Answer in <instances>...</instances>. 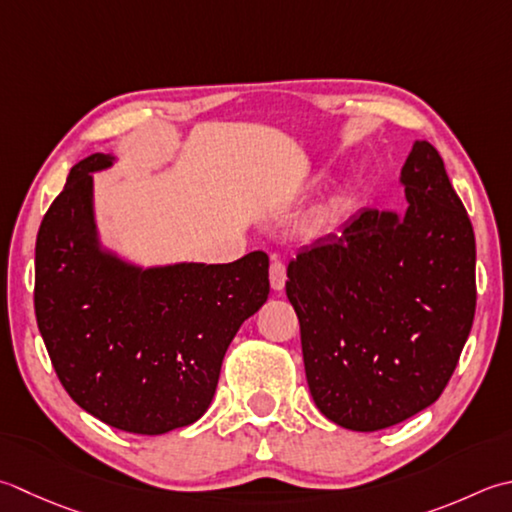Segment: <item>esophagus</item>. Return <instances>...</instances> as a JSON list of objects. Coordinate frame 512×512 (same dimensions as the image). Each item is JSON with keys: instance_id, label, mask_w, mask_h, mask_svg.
I'll return each mask as SVG.
<instances>
[{"instance_id": "obj_1", "label": "esophagus", "mask_w": 512, "mask_h": 512, "mask_svg": "<svg viewBox=\"0 0 512 512\" xmlns=\"http://www.w3.org/2000/svg\"><path fill=\"white\" fill-rule=\"evenodd\" d=\"M270 286H273V290H284L286 286V266L282 259L273 257V262H270Z\"/></svg>"}]
</instances>
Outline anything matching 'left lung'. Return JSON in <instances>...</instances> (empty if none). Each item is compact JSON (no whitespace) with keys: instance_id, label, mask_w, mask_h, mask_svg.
<instances>
[{"instance_id":"1","label":"left lung","mask_w":512,"mask_h":512,"mask_svg":"<svg viewBox=\"0 0 512 512\" xmlns=\"http://www.w3.org/2000/svg\"><path fill=\"white\" fill-rule=\"evenodd\" d=\"M408 208H364L288 264L310 395L373 433L435 404L475 317V233L433 144L402 166Z\"/></svg>"}]
</instances>
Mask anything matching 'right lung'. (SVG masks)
<instances>
[{
  "mask_svg": "<svg viewBox=\"0 0 512 512\" xmlns=\"http://www.w3.org/2000/svg\"><path fill=\"white\" fill-rule=\"evenodd\" d=\"M95 153L70 168L35 244V315L59 382L77 406L113 428L164 435L195 424L224 355L268 299V255L230 264L142 266L104 246Z\"/></svg>",
  "mask_w": 512,
  "mask_h": 512,
  "instance_id": "1",
  "label": "right lung"
}]
</instances>
